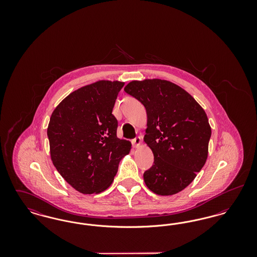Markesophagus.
Returning <instances> with one entry per match:
<instances>
[{
	"label": "esophagus",
	"mask_w": 257,
	"mask_h": 257,
	"mask_svg": "<svg viewBox=\"0 0 257 257\" xmlns=\"http://www.w3.org/2000/svg\"><path fill=\"white\" fill-rule=\"evenodd\" d=\"M141 143H142V139H141V137H137V138H135V139L132 140V145H133V147H140Z\"/></svg>",
	"instance_id": "34e87169"
}]
</instances>
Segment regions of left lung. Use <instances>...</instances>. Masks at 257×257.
I'll return each mask as SVG.
<instances>
[{
    "label": "left lung",
    "mask_w": 257,
    "mask_h": 257,
    "mask_svg": "<svg viewBox=\"0 0 257 257\" xmlns=\"http://www.w3.org/2000/svg\"><path fill=\"white\" fill-rule=\"evenodd\" d=\"M146 108L145 142L153 152V166L145 171L147 188L160 196L182 191L203 168L211 127L192 95L169 81H133L124 87Z\"/></svg>",
    "instance_id": "left-lung-1"
}]
</instances>
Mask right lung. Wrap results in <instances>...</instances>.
<instances>
[{
	"label": "right lung",
	"mask_w": 257,
	"mask_h": 257,
	"mask_svg": "<svg viewBox=\"0 0 257 257\" xmlns=\"http://www.w3.org/2000/svg\"><path fill=\"white\" fill-rule=\"evenodd\" d=\"M122 82L99 81L64 98L54 110L47 135L51 159L64 180L82 194H98L112 183L131 143L116 137L111 113Z\"/></svg>",
	"instance_id": "1"
}]
</instances>
